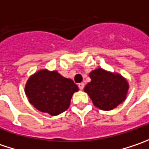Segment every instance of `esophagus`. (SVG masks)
Masks as SVG:
<instances>
[{
  "mask_svg": "<svg viewBox=\"0 0 149 149\" xmlns=\"http://www.w3.org/2000/svg\"><path fill=\"white\" fill-rule=\"evenodd\" d=\"M79 89H84V83H80L79 84Z\"/></svg>",
  "mask_w": 149,
  "mask_h": 149,
  "instance_id": "1",
  "label": "esophagus"
}]
</instances>
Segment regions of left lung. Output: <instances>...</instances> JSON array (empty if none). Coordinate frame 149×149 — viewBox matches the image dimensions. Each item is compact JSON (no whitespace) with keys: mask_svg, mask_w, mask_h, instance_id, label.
I'll list each match as a JSON object with an SVG mask.
<instances>
[{"mask_svg":"<svg viewBox=\"0 0 149 149\" xmlns=\"http://www.w3.org/2000/svg\"><path fill=\"white\" fill-rule=\"evenodd\" d=\"M91 81L84 87L93 104L102 110H112L126 99L129 84L117 73L96 69L89 73Z\"/></svg>","mask_w":149,"mask_h":149,"instance_id":"obj_1","label":"left lung"}]
</instances>
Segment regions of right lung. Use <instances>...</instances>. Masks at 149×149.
<instances>
[{
	"label": "right lung",
	"instance_id": "add662e5",
	"mask_svg": "<svg viewBox=\"0 0 149 149\" xmlns=\"http://www.w3.org/2000/svg\"><path fill=\"white\" fill-rule=\"evenodd\" d=\"M79 90L70 79L57 71L40 70L29 78L26 95L29 102L38 110L52 116L65 112L70 107L73 94Z\"/></svg>",
	"mask_w": 149,
	"mask_h": 149
}]
</instances>
